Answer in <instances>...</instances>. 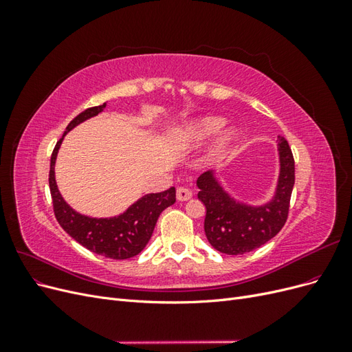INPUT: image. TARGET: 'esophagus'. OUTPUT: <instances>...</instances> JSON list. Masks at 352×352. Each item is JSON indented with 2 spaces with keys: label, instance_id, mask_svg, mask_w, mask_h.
I'll use <instances>...</instances> for the list:
<instances>
[{
  "label": "esophagus",
  "instance_id": "34e87169",
  "mask_svg": "<svg viewBox=\"0 0 352 352\" xmlns=\"http://www.w3.org/2000/svg\"><path fill=\"white\" fill-rule=\"evenodd\" d=\"M176 198H177V201H188V199L192 198V190L188 189V188L180 186L176 190Z\"/></svg>",
  "mask_w": 352,
  "mask_h": 352
}]
</instances>
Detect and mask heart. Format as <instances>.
<instances>
[{"label": "heart", "instance_id": "heart-1", "mask_svg": "<svg viewBox=\"0 0 352 352\" xmlns=\"http://www.w3.org/2000/svg\"><path fill=\"white\" fill-rule=\"evenodd\" d=\"M223 124L225 120L217 116H206L190 120L176 131L172 138V145L179 151H192L214 134L202 155L207 166H214L229 154L233 144L238 140L235 127L228 126L221 129Z\"/></svg>", "mask_w": 352, "mask_h": 352}]
</instances>
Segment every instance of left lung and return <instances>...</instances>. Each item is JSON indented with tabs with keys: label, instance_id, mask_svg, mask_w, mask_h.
<instances>
[{
	"label": "left lung",
	"instance_id": "1",
	"mask_svg": "<svg viewBox=\"0 0 352 352\" xmlns=\"http://www.w3.org/2000/svg\"><path fill=\"white\" fill-rule=\"evenodd\" d=\"M279 173L272 197L250 204L233 197L221 184L217 170L197 179L198 199L206 207L204 232L211 247L228 255H241L260 248L283 228L295 184V164L287 141L278 136Z\"/></svg>",
	"mask_w": 352,
	"mask_h": 352
}]
</instances>
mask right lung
<instances>
[{
  "label": "right lung",
  "mask_w": 352,
  "mask_h": 352,
  "mask_svg": "<svg viewBox=\"0 0 352 352\" xmlns=\"http://www.w3.org/2000/svg\"><path fill=\"white\" fill-rule=\"evenodd\" d=\"M105 105H97L82 111L69 123L66 132L57 142L51 155L50 190L54 204L56 217L60 226L69 235L89 251L113 260H126L140 254L155 228L162 211L176 202V190L170 188L164 192L145 194L127 207L123 212L113 217H91L73 210L61 197L56 182V160L65 136L78 124L87 122L104 111Z\"/></svg>",
  "instance_id": "1"
}]
</instances>
